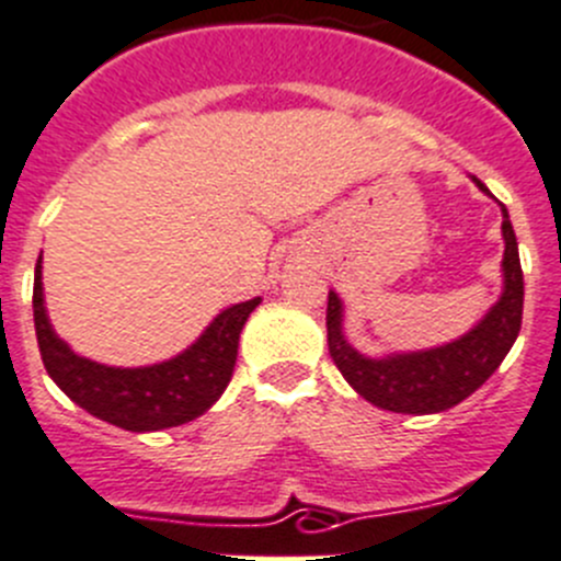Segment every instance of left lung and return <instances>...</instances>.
Instances as JSON below:
<instances>
[{"instance_id": "left-lung-1", "label": "left lung", "mask_w": 561, "mask_h": 561, "mask_svg": "<svg viewBox=\"0 0 561 561\" xmlns=\"http://www.w3.org/2000/svg\"><path fill=\"white\" fill-rule=\"evenodd\" d=\"M472 180L479 183L481 192L490 194L479 178ZM501 210L503 241H506L501 300L467 336L445 347L389 358L362 356L342 336V302L333 291L328 295V351L344 381L364 400L400 414H436L470 398L501 367L523 322L520 255H517L515 228L508 222L506 205H501Z\"/></svg>"}]
</instances>
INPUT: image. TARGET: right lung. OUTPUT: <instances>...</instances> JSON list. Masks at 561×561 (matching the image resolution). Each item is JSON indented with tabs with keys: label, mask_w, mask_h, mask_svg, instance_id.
Instances as JSON below:
<instances>
[{
	"label": "right lung",
	"mask_w": 561,
	"mask_h": 561,
	"mask_svg": "<svg viewBox=\"0 0 561 561\" xmlns=\"http://www.w3.org/2000/svg\"><path fill=\"white\" fill-rule=\"evenodd\" d=\"M259 302L261 297L230 306L172 362L138 369L105 367L75 356L69 344L55 336L44 311L41 259L35 264L33 317L46 373L77 405L125 431L172 428L217 403L233 375L241 328Z\"/></svg>",
	"instance_id": "obj_1"
}]
</instances>
